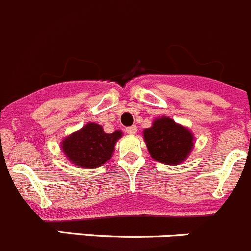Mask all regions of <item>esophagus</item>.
I'll return each mask as SVG.
<instances>
[{
    "label": "esophagus",
    "instance_id": "esophagus-1",
    "mask_svg": "<svg viewBox=\"0 0 251 251\" xmlns=\"http://www.w3.org/2000/svg\"><path fill=\"white\" fill-rule=\"evenodd\" d=\"M137 127H135V126H132V127H128L127 129H126V132L128 133V134H130V135H133V134H135V133H137Z\"/></svg>",
    "mask_w": 251,
    "mask_h": 251
}]
</instances>
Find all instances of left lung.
<instances>
[{
	"mask_svg": "<svg viewBox=\"0 0 251 251\" xmlns=\"http://www.w3.org/2000/svg\"><path fill=\"white\" fill-rule=\"evenodd\" d=\"M143 138L150 156L165 165H180L195 145L193 133L166 116L155 118L151 127L143 130Z\"/></svg>",
	"mask_w": 251,
	"mask_h": 251,
	"instance_id": "1",
	"label": "left lung"
}]
</instances>
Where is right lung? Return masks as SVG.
Masks as SVG:
<instances>
[{
    "mask_svg": "<svg viewBox=\"0 0 251 251\" xmlns=\"http://www.w3.org/2000/svg\"><path fill=\"white\" fill-rule=\"evenodd\" d=\"M123 133H106L103 127L88 122L81 129L61 140V150L66 159L82 169H96L112 157L114 145Z\"/></svg>",
    "mask_w": 251,
    "mask_h": 251,
    "instance_id": "right-lung-1",
    "label": "right lung"
}]
</instances>
